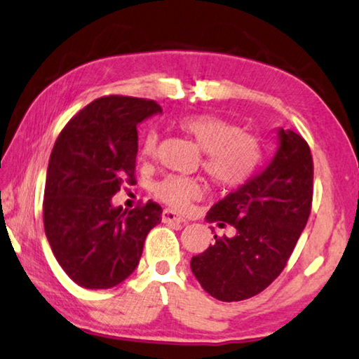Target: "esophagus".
I'll return each mask as SVG.
<instances>
[{
  "label": "esophagus",
  "instance_id": "obj_1",
  "mask_svg": "<svg viewBox=\"0 0 359 359\" xmlns=\"http://www.w3.org/2000/svg\"><path fill=\"white\" fill-rule=\"evenodd\" d=\"M161 217H163L164 224H184L185 222L177 212H174V210H170V209H164Z\"/></svg>",
  "mask_w": 359,
  "mask_h": 359
}]
</instances>
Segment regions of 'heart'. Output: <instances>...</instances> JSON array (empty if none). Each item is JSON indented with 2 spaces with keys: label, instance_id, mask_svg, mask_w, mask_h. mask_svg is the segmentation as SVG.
Returning a JSON list of instances; mask_svg holds the SVG:
<instances>
[{
  "label": "heart",
  "instance_id": "heart-1",
  "mask_svg": "<svg viewBox=\"0 0 359 359\" xmlns=\"http://www.w3.org/2000/svg\"><path fill=\"white\" fill-rule=\"evenodd\" d=\"M179 128L204 153L203 169L215 185L236 189L252 177L262 163V145L254 135L241 133L238 124L215 115L182 118ZM158 135L150 133L142 145L140 156L149 159L156 151ZM156 196L169 206L184 209L203 195L196 180L168 175L155 189Z\"/></svg>",
  "mask_w": 359,
  "mask_h": 359
}]
</instances>
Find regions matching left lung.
<instances>
[{
    "label": "left lung",
    "instance_id": "obj_1",
    "mask_svg": "<svg viewBox=\"0 0 359 359\" xmlns=\"http://www.w3.org/2000/svg\"><path fill=\"white\" fill-rule=\"evenodd\" d=\"M313 198L310 147L291 129L278 128V149L266 166L214 204L209 222L231 225L191 257L193 275L222 302L254 297L269 287L291 257L309 220Z\"/></svg>",
    "mask_w": 359,
    "mask_h": 359
}]
</instances>
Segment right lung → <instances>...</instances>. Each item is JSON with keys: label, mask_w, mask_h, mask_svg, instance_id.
I'll return each instance as SVG.
<instances>
[{"label": "right lung", "mask_w": 359, "mask_h": 359, "mask_svg": "<svg viewBox=\"0 0 359 359\" xmlns=\"http://www.w3.org/2000/svg\"><path fill=\"white\" fill-rule=\"evenodd\" d=\"M161 107L107 95L76 113L55 140L44 189V231L59 265L78 286L110 289L139 265L145 238L161 222L151 200L133 210L113 206L134 184L137 124Z\"/></svg>", "instance_id": "add662e5"}]
</instances>
